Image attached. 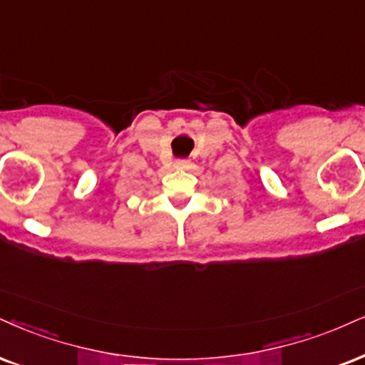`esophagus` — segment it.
<instances>
[{
  "instance_id": "34e87169",
  "label": "esophagus",
  "mask_w": 365,
  "mask_h": 365,
  "mask_svg": "<svg viewBox=\"0 0 365 365\" xmlns=\"http://www.w3.org/2000/svg\"><path fill=\"white\" fill-rule=\"evenodd\" d=\"M191 165V162L187 159H178L174 160V169H187Z\"/></svg>"
}]
</instances>
